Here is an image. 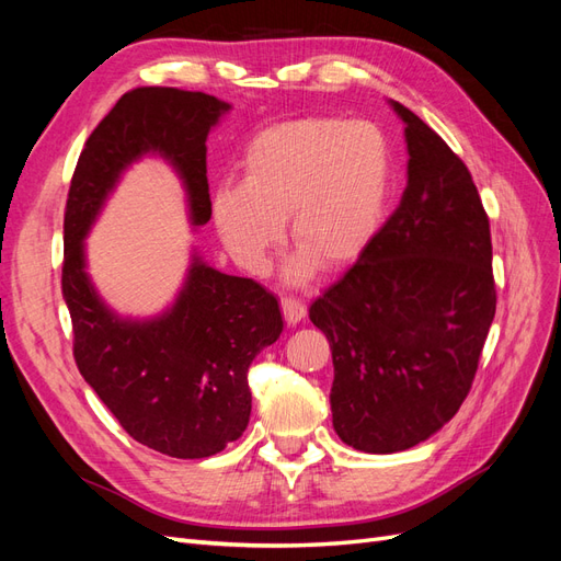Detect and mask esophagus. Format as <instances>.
Returning a JSON list of instances; mask_svg holds the SVG:
<instances>
[{
  "instance_id": "obj_1",
  "label": "esophagus",
  "mask_w": 561,
  "mask_h": 561,
  "mask_svg": "<svg viewBox=\"0 0 561 561\" xmlns=\"http://www.w3.org/2000/svg\"><path fill=\"white\" fill-rule=\"evenodd\" d=\"M280 309H283L287 325H297V322L304 320V316H307V307H304V301H299L295 297H283Z\"/></svg>"
}]
</instances>
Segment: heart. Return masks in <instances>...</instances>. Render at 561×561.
I'll list each match as a JSON object with an SVG mask.
<instances>
[{"mask_svg":"<svg viewBox=\"0 0 561 561\" xmlns=\"http://www.w3.org/2000/svg\"><path fill=\"white\" fill-rule=\"evenodd\" d=\"M390 147L367 122L307 116L254 133L241 157V182L210 198L215 231L229 257L260 276L283 241L297 250L287 283H307L318 264L344 268L375 241L390 196Z\"/></svg>","mask_w":561,"mask_h":561,"instance_id":"b5f03b06","label":"heart"}]
</instances>
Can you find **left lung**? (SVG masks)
Returning a JSON list of instances; mask_svg holds the SVG:
<instances>
[{"instance_id":"8db88e82","label":"left lung","mask_w":561,"mask_h":561,"mask_svg":"<svg viewBox=\"0 0 561 561\" xmlns=\"http://www.w3.org/2000/svg\"><path fill=\"white\" fill-rule=\"evenodd\" d=\"M407 190L309 318L332 348V426L353 449L396 454L458 412L496 313L491 236L466 163L396 100Z\"/></svg>"}]
</instances>
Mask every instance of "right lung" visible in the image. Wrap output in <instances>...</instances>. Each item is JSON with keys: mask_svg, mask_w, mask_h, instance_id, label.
Here are the masks:
<instances>
[{"mask_svg": "<svg viewBox=\"0 0 561 561\" xmlns=\"http://www.w3.org/2000/svg\"><path fill=\"white\" fill-rule=\"evenodd\" d=\"M231 105L208 93L145 87L112 107L87 140L67 194L62 297L81 377L140 445L206 458L250 421L248 367L283 332L278 299L252 278L213 268L192 248L175 299L149 318L114 311L89 274L87 239L133 163L178 173L196 231L210 219L208 133Z\"/></svg>", "mask_w": 561, "mask_h": 561, "instance_id": "obj_1", "label": "right lung"}]
</instances>
